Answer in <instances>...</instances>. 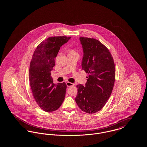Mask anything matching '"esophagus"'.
<instances>
[{"label": "esophagus", "mask_w": 147, "mask_h": 147, "mask_svg": "<svg viewBox=\"0 0 147 147\" xmlns=\"http://www.w3.org/2000/svg\"><path fill=\"white\" fill-rule=\"evenodd\" d=\"M66 84H67V86L68 87H70V86H74V84H73V83H70V82H67Z\"/></svg>", "instance_id": "34e87169"}]
</instances>
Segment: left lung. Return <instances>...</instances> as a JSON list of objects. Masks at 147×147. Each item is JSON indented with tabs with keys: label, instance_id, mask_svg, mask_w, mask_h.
<instances>
[{
	"label": "left lung",
	"instance_id": "8db88e82",
	"mask_svg": "<svg viewBox=\"0 0 147 147\" xmlns=\"http://www.w3.org/2000/svg\"><path fill=\"white\" fill-rule=\"evenodd\" d=\"M84 56L82 69L88 74L85 86H77L76 102L84 112L99 111L110 98L115 80V63L108 49L98 40L80 37Z\"/></svg>",
	"mask_w": 147,
	"mask_h": 147
}]
</instances>
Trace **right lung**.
Returning <instances> with one entry per match:
<instances>
[{"label": "right lung", "instance_id": "obj_1", "mask_svg": "<svg viewBox=\"0 0 147 147\" xmlns=\"http://www.w3.org/2000/svg\"><path fill=\"white\" fill-rule=\"evenodd\" d=\"M71 37L55 36L41 42L35 49L29 69V81L37 104L46 112L57 110L65 96L67 85L55 84L51 76L61 47Z\"/></svg>", "mask_w": 147, "mask_h": 147}]
</instances>
